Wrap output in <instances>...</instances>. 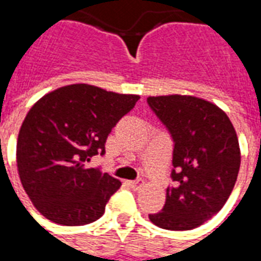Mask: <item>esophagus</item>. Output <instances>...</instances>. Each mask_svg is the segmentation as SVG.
Masks as SVG:
<instances>
[{
	"label": "esophagus",
	"mask_w": 261,
	"mask_h": 261,
	"mask_svg": "<svg viewBox=\"0 0 261 261\" xmlns=\"http://www.w3.org/2000/svg\"><path fill=\"white\" fill-rule=\"evenodd\" d=\"M128 185H130V187L133 190H140V189L144 186V180H142V179H137V180L130 181Z\"/></svg>",
	"instance_id": "1"
}]
</instances>
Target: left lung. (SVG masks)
I'll return each mask as SVG.
<instances>
[{"label": "left lung", "mask_w": 261, "mask_h": 261, "mask_svg": "<svg viewBox=\"0 0 261 261\" xmlns=\"http://www.w3.org/2000/svg\"><path fill=\"white\" fill-rule=\"evenodd\" d=\"M148 106L173 140L175 186L166 189L162 211L151 222L169 230H189L213 218L233 190L241 149L229 117L196 96H149Z\"/></svg>", "instance_id": "1"}]
</instances>
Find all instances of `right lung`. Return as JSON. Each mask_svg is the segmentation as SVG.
I'll list each match as a JSON object with an SVG mask.
<instances>
[{
	"instance_id": "obj_1",
	"label": "right lung",
	"mask_w": 261,
	"mask_h": 261,
	"mask_svg": "<svg viewBox=\"0 0 261 261\" xmlns=\"http://www.w3.org/2000/svg\"><path fill=\"white\" fill-rule=\"evenodd\" d=\"M138 99L74 84L32 106L18 136L16 164L22 186L39 213L67 226L102 217L121 181L99 168H86V162L105 155L110 131Z\"/></svg>"
}]
</instances>
